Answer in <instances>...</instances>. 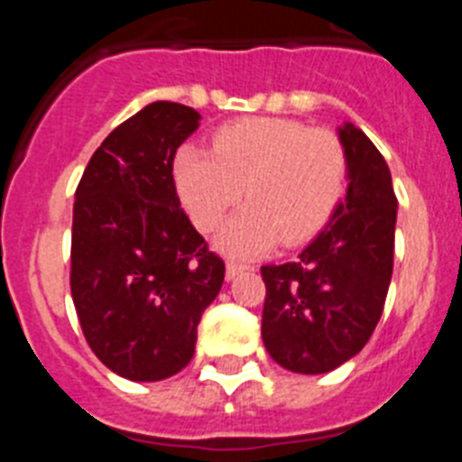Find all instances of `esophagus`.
Listing matches in <instances>:
<instances>
[{"label":"esophagus","instance_id":"obj_1","mask_svg":"<svg viewBox=\"0 0 462 462\" xmlns=\"http://www.w3.org/2000/svg\"><path fill=\"white\" fill-rule=\"evenodd\" d=\"M250 266H245V263H238V261H228L226 263V280H236L240 273H245Z\"/></svg>","mask_w":462,"mask_h":462}]
</instances>
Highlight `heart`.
<instances>
[{"instance_id":"1","label":"heart","mask_w":462,"mask_h":462,"mask_svg":"<svg viewBox=\"0 0 462 462\" xmlns=\"http://www.w3.org/2000/svg\"><path fill=\"white\" fill-rule=\"evenodd\" d=\"M173 180L191 222L212 231L236 203L250 206L228 219L219 250L234 256L266 252L282 240L300 245L336 212L346 182L340 138L284 117H247L224 125L212 150L182 145Z\"/></svg>"}]
</instances>
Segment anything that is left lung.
I'll return each mask as SVG.
<instances>
[{
	"label": "left lung",
	"mask_w": 462,
	"mask_h": 462,
	"mask_svg": "<svg viewBox=\"0 0 462 462\" xmlns=\"http://www.w3.org/2000/svg\"><path fill=\"white\" fill-rule=\"evenodd\" d=\"M346 194L296 261L263 266L261 337L273 361L321 374L361 352L382 317L393 273L398 199L382 152L352 122L337 129Z\"/></svg>",
	"instance_id": "8db88e82"
}]
</instances>
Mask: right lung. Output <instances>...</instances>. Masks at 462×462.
I'll use <instances>...</instances> for the list:
<instances>
[{
    "instance_id": "obj_1",
    "label": "right lung",
    "mask_w": 462,
    "mask_h": 462,
    "mask_svg": "<svg viewBox=\"0 0 462 462\" xmlns=\"http://www.w3.org/2000/svg\"><path fill=\"white\" fill-rule=\"evenodd\" d=\"M201 116L154 101L106 136L76 189L71 296L106 368L159 382L194 356L196 326L224 282L180 208L173 159Z\"/></svg>"
}]
</instances>
